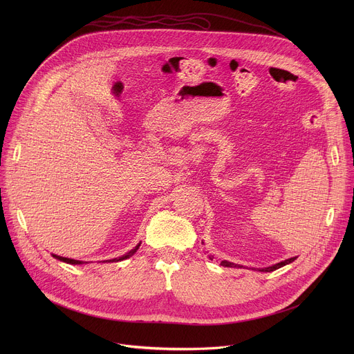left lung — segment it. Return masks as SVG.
Listing matches in <instances>:
<instances>
[{"instance_id": "obj_1", "label": "left lung", "mask_w": 354, "mask_h": 354, "mask_svg": "<svg viewBox=\"0 0 354 354\" xmlns=\"http://www.w3.org/2000/svg\"><path fill=\"white\" fill-rule=\"evenodd\" d=\"M294 261H295V258H290V259H286V261H283V262H280V263H276V265H272V266H268V268L258 269V272H273V270L280 269V268H283V266H286V265H288V263H291V262H294ZM220 265L224 266V268H242L241 265H235V263L228 262V261H221Z\"/></svg>"}]
</instances>
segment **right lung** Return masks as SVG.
<instances>
[{"label":"right lung","instance_id":"1","mask_svg":"<svg viewBox=\"0 0 354 354\" xmlns=\"http://www.w3.org/2000/svg\"><path fill=\"white\" fill-rule=\"evenodd\" d=\"M140 248V243L138 245H136L131 250H129L127 254H124V255H122V257H119V258H115V259H108V261H102V263H113V262H120V261H124V259H127V258H130V257H133L136 252H137V249ZM53 258H56L57 261H62V262H66V263H70V265H82V263H86V262H82V261H75V259H68V258H63V257H59V255H53Z\"/></svg>","mask_w":354,"mask_h":354}]
</instances>
